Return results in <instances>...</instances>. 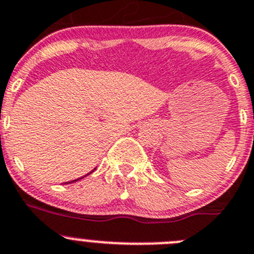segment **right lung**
I'll return each mask as SVG.
<instances>
[{"instance_id":"obj_1","label":"right lung","mask_w":254,"mask_h":254,"mask_svg":"<svg viewBox=\"0 0 254 254\" xmlns=\"http://www.w3.org/2000/svg\"><path fill=\"white\" fill-rule=\"evenodd\" d=\"M88 175H89V173H88ZM88 175H87V176H88ZM82 178H83V177H82ZM78 180H81V178H77V180H74V181H71V182H68V183H73V182H77V181H78Z\"/></svg>"}]
</instances>
